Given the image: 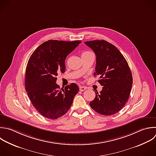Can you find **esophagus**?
Listing matches in <instances>:
<instances>
[{
    "label": "esophagus",
    "mask_w": 156,
    "mask_h": 156,
    "mask_svg": "<svg viewBox=\"0 0 156 156\" xmlns=\"http://www.w3.org/2000/svg\"><path fill=\"white\" fill-rule=\"evenodd\" d=\"M86 89H87V88H86V87H85L80 86V87H79V90H80V91H85Z\"/></svg>",
    "instance_id": "34e87169"
}]
</instances>
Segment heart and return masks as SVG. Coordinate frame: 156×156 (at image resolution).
I'll list each match as a JSON object with an SVG mask.
<instances>
[{"mask_svg":"<svg viewBox=\"0 0 156 156\" xmlns=\"http://www.w3.org/2000/svg\"><path fill=\"white\" fill-rule=\"evenodd\" d=\"M90 54H93V53L91 52V51H87L83 52L82 54V55H90Z\"/></svg>","mask_w":156,"mask_h":156,"instance_id":"b5f03b06","label":"heart"}]
</instances>
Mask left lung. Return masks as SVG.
<instances>
[{
	"instance_id": "1",
	"label": "left lung",
	"mask_w": 156,
	"mask_h": 156,
	"mask_svg": "<svg viewBox=\"0 0 156 156\" xmlns=\"http://www.w3.org/2000/svg\"><path fill=\"white\" fill-rule=\"evenodd\" d=\"M96 56L94 76H99L98 82L103 86L96 93L90 107L103 115L118 112L127 101L132 85V75L128 63L113 44L105 40L85 41Z\"/></svg>"
}]
</instances>
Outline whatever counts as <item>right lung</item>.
Returning <instances> with one entry per match:
<instances>
[{
	"label": "right lung",
	"instance_id": "1",
	"mask_svg": "<svg viewBox=\"0 0 156 156\" xmlns=\"http://www.w3.org/2000/svg\"><path fill=\"white\" fill-rule=\"evenodd\" d=\"M81 42L48 40L39 46L29 60L26 90L34 107L47 118L54 119L64 115L79 91L74 83L60 89L56 76L60 71L65 72L67 55Z\"/></svg>",
	"mask_w": 156,
	"mask_h": 156
}]
</instances>
